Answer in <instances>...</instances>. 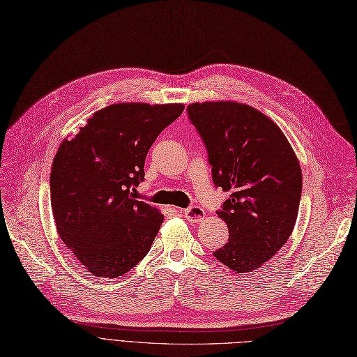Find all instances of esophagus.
<instances>
[{"instance_id": "34e87169", "label": "esophagus", "mask_w": 357, "mask_h": 357, "mask_svg": "<svg viewBox=\"0 0 357 357\" xmlns=\"http://www.w3.org/2000/svg\"><path fill=\"white\" fill-rule=\"evenodd\" d=\"M182 213H183V216H185L187 220H190L192 223L202 222L204 219V216H206L204 210L200 206H191V207H188L185 210H182Z\"/></svg>"}]
</instances>
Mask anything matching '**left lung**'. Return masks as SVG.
<instances>
[{"mask_svg": "<svg viewBox=\"0 0 357 357\" xmlns=\"http://www.w3.org/2000/svg\"><path fill=\"white\" fill-rule=\"evenodd\" d=\"M191 123L208 153L216 187L229 191L218 216L228 243L213 256L236 273L266 263L291 235L301 197V169L280 126L252 105L194 102Z\"/></svg>", "mask_w": 357, "mask_h": 357, "instance_id": "1", "label": "left lung"}]
</instances>
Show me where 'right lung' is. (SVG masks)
Instances as JSON below:
<instances>
[{
	"instance_id": "obj_1",
	"label": "right lung",
	"mask_w": 357,
	"mask_h": 357,
	"mask_svg": "<svg viewBox=\"0 0 357 357\" xmlns=\"http://www.w3.org/2000/svg\"><path fill=\"white\" fill-rule=\"evenodd\" d=\"M183 104L119 102L92 114L52 160L51 208L73 256L98 278H117L144 259L163 215L135 200L145 157Z\"/></svg>"
}]
</instances>
